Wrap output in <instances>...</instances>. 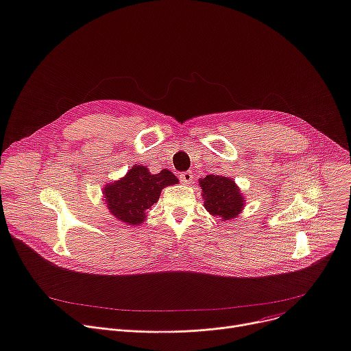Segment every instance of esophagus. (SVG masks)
<instances>
[{"label":"esophagus","mask_w":351,"mask_h":351,"mask_svg":"<svg viewBox=\"0 0 351 351\" xmlns=\"http://www.w3.org/2000/svg\"><path fill=\"white\" fill-rule=\"evenodd\" d=\"M179 179H180V182H182L183 184H189V183H192V180H193V175H192V172H182V173L179 175Z\"/></svg>","instance_id":"esophagus-1"}]
</instances>
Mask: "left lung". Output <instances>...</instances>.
Segmentation results:
<instances>
[{
    "label": "left lung",
    "mask_w": 351,
    "mask_h": 351,
    "mask_svg": "<svg viewBox=\"0 0 351 351\" xmlns=\"http://www.w3.org/2000/svg\"><path fill=\"white\" fill-rule=\"evenodd\" d=\"M199 186L203 192L204 207L210 215L230 220L241 213L245 200L232 179L220 175H207L199 180Z\"/></svg>",
    "instance_id": "obj_1"
}]
</instances>
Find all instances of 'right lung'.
Returning <instances> with one entry per match:
<instances>
[{
  "label": "right lung",
  "mask_w": 351,
  "mask_h": 351,
  "mask_svg": "<svg viewBox=\"0 0 351 351\" xmlns=\"http://www.w3.org/2000/svg\"><path fill=\"white\" fill-rule=\"evenodd\" d=\"M178 182V178L168 169L152 175L148 168L135 165L120 180L108 183L103 189V195L110 213L115 219L128 226H138L158 202L162 189Z\"/></svg>",
  "instance_id": "right-lung-1"
}]
</instances>
